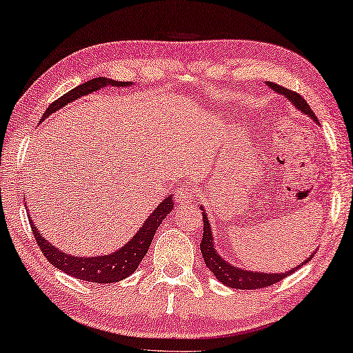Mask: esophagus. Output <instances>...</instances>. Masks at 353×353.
Wrapping results in <instances>:
<instances>
[{"mask_svg": "<svg viewBox=\"0 0 353 353\" xmlns=\"http://www.w3.org/2000/svg\"><path fill=\"white\" fill-rule=\"evenodd\" d=\"M196 196V189L192 184H184L183 188L175 190V199L178 203H189L195 200Z\"/></svg>", "mask_w": 353, "mask_h": 353, "instance_id": "esophagus-1", "label": "esophagus"}]
</instances>
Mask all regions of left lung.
<instances>
[{
	"mask_svg": "<svg viewBox=\"0 0 353 353\" xmlns=\"http://www.w3.org/2000/svg\"><path fill=\"white\" fill-rule=\"evenodd\" d=\"M265 83H267L268 88L276 91L277 94L285 96L288 101L293 103V107L298 108L301 113L310 116L314 122L319 123L318 117L314 116L313 110L308 107L305 99L301 94H298V92L283 88V86L277 85L274 82H265ZM200 208L203 211L201 212V215H203V239L200 243L201 254H203V259H205L206 267L211 270V273L215 277H217V281L225 283L226 287L237 288V290H257V288L270 287V285H273V283H277L279 281L285 279L287 276L294 273V271L301 268L302 265L310 262L312 257L314 256V252H313L310 257H307L304 262L298 265V267H294L290 271H283V273H259V271H250V270L239 268V267H236V265L226 262L225 259L219 254L217 250H215V240L212 236L211 223H209V219H208L205 209H203V206H200Z\"/></svg>",
	"mask_w": 353,
	"mask_h": 353,
	"instance_id": "1",
	"label": "left lung"
}]
</instances>
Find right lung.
<instances>
[{
  "label": "right lung",
  "mask_w": 353,
  "mask_h": 353,
  "mask_svg": "<svg viewBox=\"0 0 353 353\" xmlns=\"http://www.w3.org/2000/svg\"><path fill=\"white\" fill-rule=\"evenodd\" d=\"M133 85V82H119V80H111L107 77H96L91 79L88 82L76 86V88L68 91L66 94L59 97L54 101L43 113L41 121H45L48 116H51L55 111L63 108L65 105L77 101L82 96L91 94L105 86H117V88H123V86ZM40 121V122H41ZM173 209V200L172 195L165 196V199L159 203L157 209L148 215V219L142 223L138 232L128 240V242L121 246L119 250L111 252V254L103 256H94V257H82V256H71L68 252L60 251L57 246H54L51 242L41 236L40 231L37 230L34 225V220L30 215H28L30 230L34 232V237L37 240V245L49 263H52L55 268L61 270L63 273L70 274L77 279H82L86 282H96V283H113L125 279L130 274H133L138 270L139 263L144 256L147 254L150 243L157 234L158 226L163 223L165 215ZM29 214V212H28Z\"/></svg>",
  "instance_id": "obj_1"
}]
</instances>
